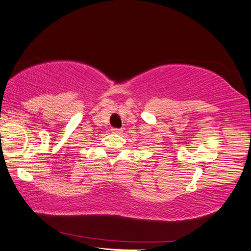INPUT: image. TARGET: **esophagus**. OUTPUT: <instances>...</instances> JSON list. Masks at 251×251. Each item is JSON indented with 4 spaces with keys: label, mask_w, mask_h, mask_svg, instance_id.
Segmentation results:
<instances>
[{
    "label": "esophagus",
    "mask_w": 251,
    "mask_h": 251,
    "mask_svg": "<svg viewBox=\"0 0 251 251\" xmlns=\"http://www.w3.org/2000/svg\"><path fill=\"white\" fill-rule=\"evenodd\" d=\"M111 132L115 133V134H121L122 130L121 129H111Z\"/></svg>",
    "instance_id": "obj_1"
}]
</instances>
